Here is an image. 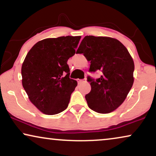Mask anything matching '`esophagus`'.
<instances>
[{
    "instance_id": "obj_1",
    "label": "esophagus",
    "mask_w": 156,
    "mask_h": 156,
    "mask_svg": "<svg viewBox=\"0 0 156 156\" xmlns=\"http://www.w3.org/2000/svg\"><path fill=\"white\" fill-rule=\"evenodd\" d=\"M86 82V79H84V80H77V82L78 84H82V83Z\"/></svg>"
}]
</instances>
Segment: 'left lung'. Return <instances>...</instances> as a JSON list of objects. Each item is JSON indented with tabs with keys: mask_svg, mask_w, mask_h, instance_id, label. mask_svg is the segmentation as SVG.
Instances as JSON below:
<instances>
[{
	"mask_svg": "<svg viewBox=\"0 0 156 156\" xmlns=\"http://www.w3.org/2000/svg\"><path fill=\"white\" fill-rule=\"evenodd\" d=\"M90 61L89 72L101 71L94 80L87 77L91 91L85 96L91 110L108 114L124 101L133 84L134 62L129 51L118 40L108 37H84L76 50Z\"/></svg>",
	"mask_w": 156,
	"mask_h": 156,
	"instance_id": "obj_1",
	"label": "left lung"
}]
</instances>
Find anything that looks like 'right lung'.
<instances>
[{
	"label": "right lung",
	"instance_id": "1",
	"mask_svg": "<svg viewBox=\"0 0 156 156\" xmlns=\"http://www.w3.org/2000/svg\"><path fill=\"white\" fill-rule=\"evenodd\" d=\"M80 38L40 40L25 57L21 69L23 87L30 101L44 114L55 115L67 108L77 82L69 78L67 62L75 54Z\"/></svg>",
	"mask_w": 156,
	"mask_h": 156
}]
</instances>
